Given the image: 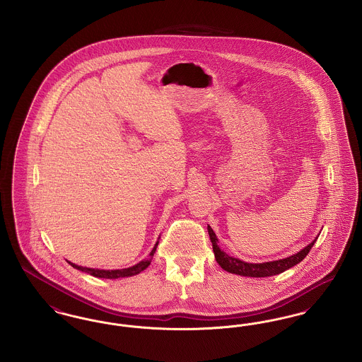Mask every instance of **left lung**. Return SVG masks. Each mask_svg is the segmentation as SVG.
I'll list each match as a JSON object with an SVG mask.
<instances>
[{"instance_id": "obj_1", "label": "left lung", "mask_w": 362, "mask_h": 362, "mask_svg": "<svg viewBox=\"0 0 362 362\" xmlns=\"http://www.w3.org/2000/svg\"><path fill=\"white\" fill-rule=\"evenodd\" d=\"M207 232L210 236V241L213 244V252L217 263L224 269L225 272L232 273V274H238V276H276L284 273L285 270L291 269L293 266H296L297 263H300L303 259L308 255L310 248L313 247L315 240L310 243L307 247H304L300 252L294 254L292 257L285 259H278L273 262H264V263H248V262H243L240 259L233 258L230 255H228L224 251H221V248L217 245L218 239L216 236V233L213 232V229L207 225Z\"/></svg>"}]
</instances>
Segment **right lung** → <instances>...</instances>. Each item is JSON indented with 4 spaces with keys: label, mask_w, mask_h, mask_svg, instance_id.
<instances>
[{
    "label": "right lung",
    "mask_w": 362,
    "mask_h": 362,
    "mask_svg": "<svg viewBox=\"0 0 362 362\" xmlns=\"http://www.w3.org/2000/svg\"><path fill=\"white\" fill-rule=\"evenodd\" d=\"M157 244H158V241L156 243V245L153 247L152 252L149 254V258L144 259V260H141V262L137 263V264H134V266H132V267H127V269H121V270H100V269H89V267L77 266V264H74V263H71V262H69V263L70 266H73L74 269H77V270H80V272H84V273H88V274H90V276H98V278L117 279V278L136 276V274H139L141 272H144V270L151 264V262H152V259H153V255H155Z\"/></svg>",
    "instance_id": "obj_1"
}]
</instances>
